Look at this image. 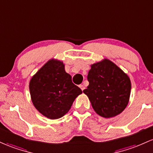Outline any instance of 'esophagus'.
Instances as JSON below:
<instances>
[{"label": "esophagus", "instance_id": "esophagus-1", "mask_svg": "<svg viewBox=\"0 0 153 153\" xmlns=\"http://www.w3.org/2000/svg\"><path fill=\"white\" fill-rule=\"evenodd\" d=\"M80 88H81L82 91L84 90L85 89V85H84V84H80Z\"/></svg>", "mask_w": 153, "mask_h": 153}]
</instances>
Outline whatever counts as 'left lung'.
<instances>
[{"instance_id": "obj_1", "label": "left lung", "mask_w": 153, "mask_h": 153, "mask_svg": "<svg viewBox=\"0 0 153 153\" xmlns=\"http://www.w3.org/2000/svg\"><path fill=\"white\" fill-rule=\"evenodd\" d=\"M89 85L83 93L100 116L109 118L121 113L130 97V78L110 60L105 59L91 66L88 74Z\"/></svg>"}]
</instances>
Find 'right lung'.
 <instances>
[{
  "label": "right lung",
  "instance_id": "obj_1",
  "mask_svg": "<svg viewBox=\"0 0 153 153\" xmlns=\"http://www.w3.org/2000/svg\"><path fill=\"white\" fill-rule=\"evenodd\" d=\"M33 105L49 119L62 117L70 110L74 100L82 94L65 70L62 62L52 59L35 74L30 81Z\"/></svg>",
  "mask_w": 153,
  "mask_h": 153
}]
</instances>
